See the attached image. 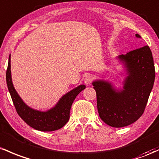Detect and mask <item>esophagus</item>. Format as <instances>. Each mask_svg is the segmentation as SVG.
<instances>
[{"label": "esophagus", "instance_id": "1", "mask_svg": "<svg viewBox=\"0 0 159 159\" xmlns=\"http://www.w3.org/2000/svg\"><path fill=\"white\" fill-rule=\"evenodd\" d=\"M92 80H93V76H92V75H89H89H87L86 76H85L84 83L86 85H89L91 83H92Z\"/></svg>", "mask_w": 159, "mask_h": 159}]
</instances>
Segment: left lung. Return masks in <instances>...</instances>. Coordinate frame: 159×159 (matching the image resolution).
<instances>
[{"label":"left lung","instance_id":"1","mask_svg":"<svg viewBox=\"0 0 159 159\" xmlns=\"http://www.w3.org/2000/svg\"><path fill=\"white\" fill-rule=\"evenodd\" d=\"M135 36L141 38L138 34ZM116 59L124 68L122 74H125L122 88L117 89L103 80H94L92 85L100 118L111 127L122 128L136 122L143 113L156 74L148 46L120 55Z\"/></svg>","mask_w":159,"mask_h":159}]
</instances>
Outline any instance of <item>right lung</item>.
I'll return each instance as SVG.
<instances>
[{
    "mask_svg": "<svg viewBox=\"0 0 159 159\" xmlns=\"http://www.w3.org/2000/svg\"><path fill=\"white\" fill-rule=\"evenodd\" d=\"M10 57L9 56L7 70L6 74L7 85L12 102L19 116L30 127L41 131H53L60 129L68 122L71 105L80 92L85 89V85H78L67 93L64 94L53 107L46 111H41L30 107L21 98L14 88L12 81Z\"/></svg>",
    "mask_w": 159,
    "mask_h": 159,
    "instance_id": "add662e5",
    "label": "right lung"
}]
</instances>
